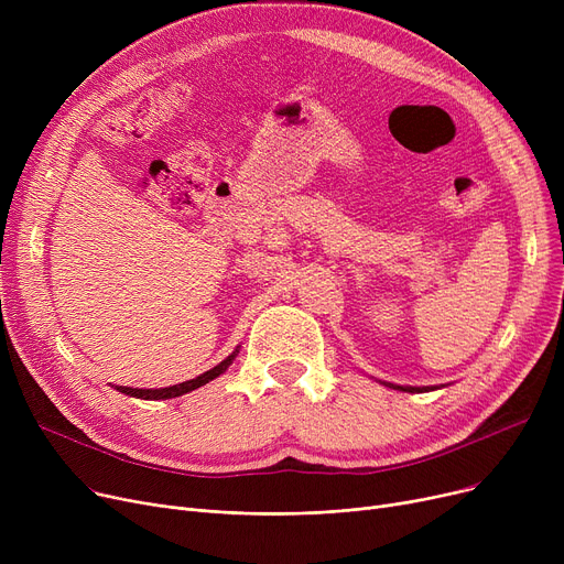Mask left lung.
I'll list each match as a JSON object with an SVG mask.
<instances>
[{"mask_svg": "<svg viewBox=\"0 0 564 564\" xmlns=\"http://www.w3.org/2000/svg\"><path fill=\"white\" fill-rule=\"evenodd\" d=\"M383 387L395 389V391H404V393H425V391H434L438 387H400V383H389V381H381Z\"/></svg>", "mask_w": 564, "mask_h": 564, "instance_id": "1", "label": "left lung"}]
</instances>
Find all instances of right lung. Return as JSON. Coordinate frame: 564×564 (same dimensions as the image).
<instances>
[{"label": "right lung", "mask_w": 564, "mask_h": 564, "mask_svg": "<svg viewBox=\"0 0 564 564\" xmlns=\"http://www.w3.org/2000/svg\"><path fill=\"white\" fill-rule=\"evenodd\" d=\"M237 354H240V345H237V347L232 349V354H228V357H226L221 364H217L215 368H210L207 372L198 375L196 379H189V381H183V383H173V387H166V389H132V387H113V389H116L118 393H126V395H130V398H141V400H169V398H181V395H185V393H189V391H196V389L205 387L207 381L217 379L219 375H224V372L228 370V366L235 361Z\"/></svg>", "instance_id": "add662e5"}]
</instances>
